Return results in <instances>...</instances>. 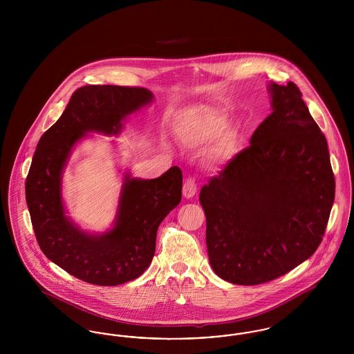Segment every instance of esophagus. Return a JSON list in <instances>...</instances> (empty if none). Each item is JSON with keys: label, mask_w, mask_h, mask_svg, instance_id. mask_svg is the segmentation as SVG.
I'll return each mask as SVG.
<instances>
[{"label": "esophagus", "mask_w": 354, "mask_h": 354, "mask_svg": "<svg viewBox=\"0 0 354 354\" xmlns=\"http://www.w3.org/2000/svg\"><path fill=\"white\" fill-rule=\"evenodd\" d=\"M196 194V182L192 178H187L183 185V196L189 199Z\"/></svg>", "instance_id": "34e87169"}]
</instances>
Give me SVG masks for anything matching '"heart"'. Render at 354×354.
<instances>
[{
    "mask_svg": "<svg viewBox=\"0 0 354 354\" xmlns=\"http://www.w3.org/2000/svg\"><path fill=\"white\" fill-rule=\"evenodd\" d=\"M224 127H225V120L223 118L204 119L196 126L185 130L183 138L188 142H202L220 134L224 130ZM234 149H235V143L232 139H230L227 142V151L232 152Z\"/></svg>",
    "mask_w": 354,
    "mask_h": 354,
    "instance_id": "1",
    "label": "heart"
}]
</instances>
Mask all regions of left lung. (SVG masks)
I'll return each mask as SVG.
<instances>
[{"label": "left lung", "instance_id": "left-lung-1", "mask_svg": "<svg viewBox=\"0 0 354 354\" xmlns=\"http://www.w3.org/2000/svg\"><path fill=\"white\" fill-rule=\"evenodd\" d=\"M272 114L251 145L203 185L209 264L225 281L257 286L309 259L335 201L325 135L293 82H270Z\"/></svg>", "mask_w": 354, "mask_h": 354}]
</instances>
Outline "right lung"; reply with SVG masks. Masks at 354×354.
<instances>
[{
    "instance_id": "1",
    "label": "right lung",
    "mask_w": 354,
    "mask_h": 354,
    "mask_svg": "<svg viewBox=\"0 0 354 354\" xmlns=\"http://www.w3.org/2000/svg\"><path fill=\"white\" fill-rule=\"evenodd\" d=\"M143 87L87 84L75 90L59 119L41 136L26 178V203L44 254L71 276L95 286L135 280L150 266L159 224L182 201V169L150 180L124 175L115 225L88 235L65 215L62 171L86 133L117 135L122 120L149 104Z\"/></svg>"
}]
</instances>
